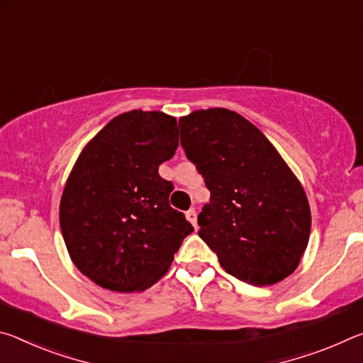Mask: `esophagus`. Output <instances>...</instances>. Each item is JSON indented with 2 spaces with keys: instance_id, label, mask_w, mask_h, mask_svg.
<instances>
[{
  "instance_id": "34e87169",
  "label": "esophagus",
  "mask_w": 363,
  "mask_h": 363,
  "mask_svg": "<svg viewBox=\"0 0 363 363\" xmlns=\"http://www.w3.org/2000/svg\"><path fill=\"white\" fill-rule=\"evenodd\" d=\"M186 216L190 220V224H192L196 229V211L194 210V208H190V210L186 213Z\"/></svg>"
}]
</instances>
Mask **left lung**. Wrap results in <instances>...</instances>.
Masks as SVG:
<instances>
[{"label":"left lung","instance_id":"8db88e82","mask_svg":"<svg viewBox=\"0 0 363 363\" xmlns=\"http://www.w3.org/2000/svg\"><path fill=\"white\" fill-rule=\"evenodd\" d=\"M179 128L182 149L211 192L199 235L220 266L256 286L293 274L309 242L311 208L277 149L227 108L195 110Z\"/></svg>","mask_w":363,"mask_h":363}]
</instances>
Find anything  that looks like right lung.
Returning <instances> with one entry per match:
<instances>
[{
  "instance_id": "right-lung-1",
  "label": "right lung",
  "mask_w": 363,
  "mask_h": 363,
  "mask_svg": "<svg viewBox=\"0 0 363 363\" xmlns=\"http://www.w3.org/2000/svg\"><path fill=\"white\" fill-rule=\"evenodd\" d=\"M174 116L131 110L108 121L79 153L59 219L79 272L112 291H144L168 272L194 232L169 206L173 184L158 167L174 155Z\"/></svg>"
}]
</instances>
